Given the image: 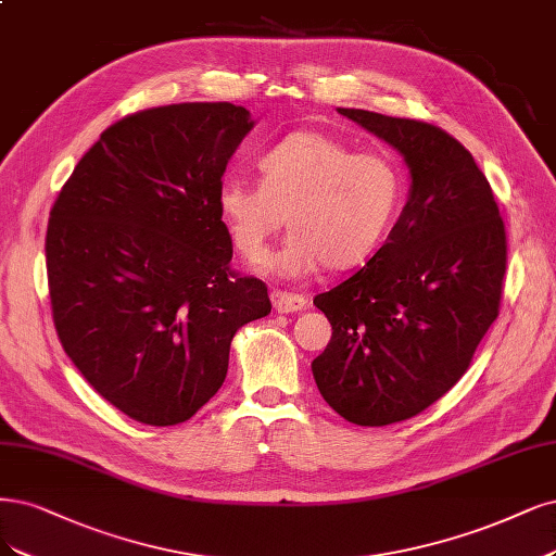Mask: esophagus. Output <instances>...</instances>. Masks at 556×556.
<instances>
[{"instance_id":"34e87169","label":"esophagus","mask_w":556,"mask_h":556,"mask_svg":"<svg viewBox=\"0 0 556 556\" xmlns=\"http://www.w3.org/2000/svg\"><path fill=\"white\" fill-rule=\"evenodd\" d=\"M271 303L274 308L278 313H299V311H305L308 308V299H305L303 294H292V292H280V290H274L271 292Z\"/></svg>"}]
</instances>
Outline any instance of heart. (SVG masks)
I'll return each instance as SVG.
<instances>
[{"label":"heart","instance_id":"b5f03b06","mask_svg":"<svg viewBox=\"0 0 556 556\" xmlns=\"http://www.w3.org/2000/svg\"><path fill=\"white\" fill-rule=\"evenodd\" d=\"M260 184L229 179L216 206L235 253L257 262L287 218L292 235L264 271L299 278L366 262L402 202V172L375 151L354 154L321 130H296L257 161Z\"/></svg>","mask_w":556,"mask_h":556}]
</instances>
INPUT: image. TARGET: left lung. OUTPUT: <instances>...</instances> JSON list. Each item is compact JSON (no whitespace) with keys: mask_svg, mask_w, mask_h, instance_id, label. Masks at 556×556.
Here are the masks:
<instances>
[{"mask_svg":"<svg viewBox=\"0 0 556 556\" xmlns=\"http://www.w3.org/2000/svg\"><path fill=\"white\" fill-rule=\"evenodd\" d=\"M338 112L391 144L412 179L387 243L313 301L333 329L313 361L321 397L350 424L377 428L428 409L471 366L500 315L506 232L485 175L448 132Z\"/></svg>","mask_w":556,"mask_h":556,"instance_id":"8db88e82","label":"left lung"}]
</instances>
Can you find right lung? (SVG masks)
<instances>
[{"mask_svg": "<svg viewBox=\"0 0 556 556\" xmlns=\"http://www.w3.org/2000/svg\"><path fill=\"white\" fill-rule=\"evenodd\" d=\"M255 122L232 103L130 114L101 132L56 198L46 264L56 336L110 405L177 426L223 387L229 344L271 313L229 271L216 198Z\"/></svg>", "mask_w": 556, "mask_h": 556, "instance_id": "1", "label": "right lung"}]
</instances>
